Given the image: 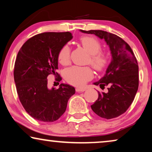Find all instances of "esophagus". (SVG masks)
I'll use <instances>...</instances> for the list:
<instances>
[{"instance_id": "1", "label": "esophagus", "mask_w": 152, "mask_h": 152, "mask_svg": "<svg viewBox=\"0 0 152 152\" xmlns=\"http://www.w3.org/2000/svg\"><path fill=\"white\" fill-rule=\"evenodd\" d=\"M76 91L77 92H84V91H86V88H76Z\"/></svg>"}]
</instances>
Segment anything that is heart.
<instances>
[{"label": "heart", "instance_id": "heart-1", "mask_svg": "<svg viewBox=\"0 0 152 152\" xmlns=\"http://www.w3.org/2000/svg\"><path fill=\"white\" fill-rule=\"evenodd\" d=\"M80 43L91 55L88 62L97 71L102 70L109 63V58L105 54L100 53L102 45L98 39L94 37L86 36L80 39ZM58 58L63 65L69 63L70 48L68 45L61 48ZM64 77L69 84L76 86H82L93 78V72L88 66H73L64 70Z\"/></svg>", "mask_w": 152, "mask_h": 152}]
</instances>
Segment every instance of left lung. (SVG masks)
I'll return each mask as SVG.
<instances>
[{
	"label": "left lung",
	"instance_id": "obj_1",
	"mask_svg": "<svg viewBox=\"0 0 152 152\" xmlns=\"http://www.w3.org/2000/svg\"><path fill=\"white\" fill-rule=\"evenodd\" d=\"M80 31L104 39L109 46L112 59L104 77L93 83L107 92L99 93L91 106L94 113L105 119L117 118L130 107L138 88V65L132 48L117 35L103 30Z\"/></svg>",
	"mask_w": 152,
	"mask_h": 152
}]
</instances>
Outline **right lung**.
Masks as SVG:
<instances>
[{
    "instance_id": "1",
    "label": "right lung",
    "mask_w": 152,
    "mask_h": 152,
    "mask_svg": "<svg viewBox=\"0 0 152 152\" xmlns=\"http://www.w3.org/2000/svg\"><path fill=\"white\" fill-rule=\"evenodd\" d=\"M72 38L69 32H43L29 39L18 51L14 70L16 91L25 110L35 120H57L75 93L73 86L65 84L50 89L47 80L49 75H58L59 51Z\"/></svg>"
}]
</instances>
